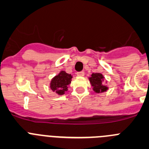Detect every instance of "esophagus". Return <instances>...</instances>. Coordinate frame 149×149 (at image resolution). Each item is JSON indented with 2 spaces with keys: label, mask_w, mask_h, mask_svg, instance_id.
<instances>
[{
  "label": "esophagus",
  "mask_w": 149,
  "mask_h": 149,
  "mask_svg": "<svg viewBox=\"0 0 149 149\" xmlns=\"http://www.w3.org/2000/svg\"><path fill=\"white\" fill-rule=\"evenodd\" d=\"M76 75H77L78 76H83L84 75V71L77 72V73H76Z\"/></svg>",
  "instance_id": "1"
}]
</instances>
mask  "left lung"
I'll use <instances>...</instances> for the list:
<instances>
[{
    "mask_svg": "<svg viewBox=\"0 0 149 149\" xmlns=\"http://www.w3.org/2000/svg\"><path fill=\"white\" fill-rule=\"evenodd\" d=\"M89 80L93 86V91L96 93H102L108 90V87L104 85V76L100 73H95L91 75V77L89 78Z\"/></svg>",
    "mask_w": 149,
    "mask_h": 149,
    "instance_id": "8db88e82",
    "label": "left lung"
}]
</instances>
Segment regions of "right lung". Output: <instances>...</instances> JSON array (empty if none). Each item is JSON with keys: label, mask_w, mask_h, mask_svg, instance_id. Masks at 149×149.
I'll return each mask as SVG.
<instances>
[{"label": "right lung", "mask_w": 149, "mask_h": 149, "mask_svg": "<svg viewBox=\"0 0 149 149\" xmlns=\"http://www.w3.org/2000/svg\"><path fill=\"white\" fill-rule=\"evenodd\" d=\"M72 76L65 71H61L59 74L55 76L50 83V88L54 92L62 95L68 91V85L71 82Z\"/></svg>", "instance_id": "add662e5"}]
</instances>
